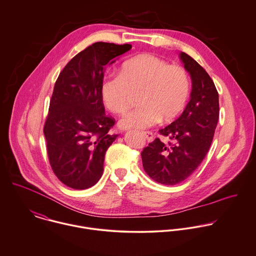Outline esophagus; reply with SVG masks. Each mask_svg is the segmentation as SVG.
I'll return each mask as SVG.
<instances>
[{
    "label": "esophagus",
    "instance_id": "esophagus-1",
    "mask_svg": "<svg viewBox=\"0 0 256 256\" xmlns=\"http://www.w3.org/2000/svg\"><path fill=\"white\" fill-rule=\"evenodd\" d=\"M143 135L145 136V138L147 139L148 142H152L154 140V135H153V133L151 131H144Z\"/></svg>",
    "mask_w": 256,
    "mask_h": 256
}]
</instances>
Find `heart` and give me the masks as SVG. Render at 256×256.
Wrapping results in <instances>:
<instances>
[{
  "mask_svg": "<svg viewBox=\"0 0 256 256\" xmlns=\"http://www.w3.org/2000/svg\"><path fill=\"white\" fill-rule=\"evenodd\" d=\"M138 95V107L127 111L119 120L122 128L144 129L161 118L172 119L184 107L190 94L186 72L169 66L153 54H140L125 62L120 74L106 76L101 84V97L114 113L124 112L132 95Z\"/></svg>",
  "mask_w": 256,
  "mask_h": 256,
  "instance_id": "obj_1",
  "label": "heart"
}]
</instances>
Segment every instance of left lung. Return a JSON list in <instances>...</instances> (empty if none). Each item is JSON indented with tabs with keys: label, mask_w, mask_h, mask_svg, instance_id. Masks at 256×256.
I'll return each mask as SVG.
<instances>
[{
	"label": "left lung",
	"mask_w": 256,
	"mask_h": 256,
	"mask_svg": "<svg viewBox=\"0 0 256 256\" xmlns=\"http://www.w3.org/2000/svg\"><path fill=\"white\" fill-rule=\"evenodd\" d=\"M180 58L192 78L190 99L182 115L159 133L141 153L143 168L155 182L174 186L188 178L204 159L220 117L218 92L208 72L188 54Z\"/></svg>",
	"instance_id": "1"
}]
</instances>
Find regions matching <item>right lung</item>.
<instances>
[{"label":"right lung","mask_w":256,"mask_h":256,"mask_svg":"<svg viewBox=\"0 0 256 256\" xmlns=\"http://www.w3.org/2000/svg\"><path fill=\"white\" fill-rule=\"evenodd\" d=\"M131 48L95 42L78 54L56 82L44 133L50 167L70 188H88L103 174L105 153L118 136L109 133L115 119L105 114L101 97L104 68Z\"/></svg>","instance_id":"obj_1"}]
</instances>
